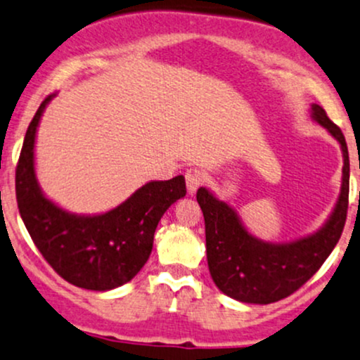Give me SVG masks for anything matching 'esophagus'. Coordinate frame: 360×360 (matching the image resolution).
<instances>
[{"label": "esophagus", "mask_w": 360, "mask_h": 360, "mask_svg": "<svg viewBox=\"0 0 360 360\" xmlns=\"http://www.w3.org/2000/svg\"><path fill=\"white\" fill-rule=\"evenodd\" d=\"M205 181V172L200 167H189L186 171V186L189 193H195Z\"/></svg>", "instance_id": "obj_1"}]
</instances>
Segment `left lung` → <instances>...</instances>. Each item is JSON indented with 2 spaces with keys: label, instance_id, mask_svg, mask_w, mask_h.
Returning a JSON list of instances; mask_svg holds the SVG:
<instances>
[{
  "label": "left lung",
  "instance_id": "left-lung-1",
  "mask_svg": "<svg viewBox=\"0 0 360 360\" xmlns=\"http://www.w3.org/2000/svg\"><path fill=\"white\" fill-rule=\"evenodd\" d=\"M313 117L342 145L343 181L337 207L325 227L290 244H268L252 238L236 212L208 189L196 193L205 217L207 259L215 285L240 302L270 304L299 290L337 246L349 210V150L342 129L328 117L321 105L313 104Z\"/></svg>",
  "mask_w": 360,
  "mask_h": 360
}]
</instances>
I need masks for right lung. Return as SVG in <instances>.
Instances as JSON below:
<instances>
[{
	"instance_id": "add662e5",
	"label": "right lung",
	"mask_w": 360,
	"mask_h": 360,
	"mask_svg": "<svg viewBox=\"0 0 360 360\" xmlns=\"http://www.w3.org/2000/svg\"><path fill=\"white\" fill-rule=\"evenodd\" d=\"M39 105L20 152L15 191L30 238L59 276L89 290L124 285L147 263L160 217L186 195L183 176L152 181L108 213L78 217L61 210L41 193L34 174V141L47 102Z\"/></svg>"
}]
</instances>
